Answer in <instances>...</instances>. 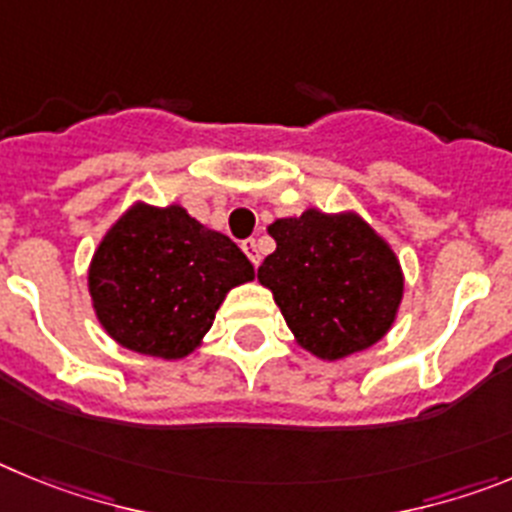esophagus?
<instances>
[{
  "label": "esophagus",
  "instance_id": "1",
  "mask_svg": "<svg viewBox=\"0 0 512 512\" xmlns=\"http://www.w3.org/2000/svg\"><path fill=\"white\" fill-rule=\"evenodd\" d=\"M243 251H246V256L251 259L253 266L261 264V253H259V243L253 241V238H248V241H243Z\"/></svg>",
  "mask_w": 512,
  "mask_h": 512
}]
</instances>
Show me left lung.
Here are the masks:
<instances>
[{
  "mask_svg": "<svg viewBox=\"0 0 512 512\" xmlns=\"http://www.w3.org/2000/svg\"><path fill=\"white\" fill-rule=\"evenodd\" d=\"M277 251L259 266L297 346L341 361L382 341L405 295L395 248L356 210L307 207L269 225Z\"/></svg>",
  "mask_w": 512,
  "mask_h": 512,
  "instance_id": "left-lung-1",
  "label": "left lung"
}]
</instances>
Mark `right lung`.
Listing matches in <instances>:
<instances>
[{"mask_svg": "<svg viewBox=\"0 0 512 512\" xmlns=\"http://www.w3.org/2000/svg\"><path fill=\"white\" fill-rule=\"evenodd\" d=\"M246 253L182 205L135 200L102 235L87 271L94 315L117 346L187 359L233 287L253 282Z\"/></svg>", "mask_w": 512, "mask_h": 512, "instance_id": "obj_1", "label": "right lung"}]
</instances>
